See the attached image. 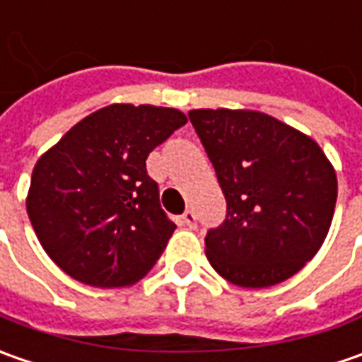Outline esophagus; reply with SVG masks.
I'll return each mask as SVG.
<instances>
[{
  "instance_id": "esophagus-1",
  "label": "esophagus",
  "mask_w": 362,
  "mask_h": 362,
  "mask_svg": "<svg viewBox=\"0 0 362 362\" xmlns=\"http://www.w3.org/2000/svg\"><path fill=\"white\" fill-rule=\"evenodd\" d=\"M179 223L183 226V228H189V230H193L195 226H197V217H195V214L191 211V209H187L183 216L179 217Z\"/></svg>"
}]
</instances>
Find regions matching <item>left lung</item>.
<instances>
[{
	"label": "left lung",
	"mask_w": 362,
	"mask_h": 362,
	"mask_svg": "<svg viewBox=\"0 0 362 362\" xmlns=\"http://www.w3.org/2000/svg\"><path fill=\"white\" fill-rule=\"evenodd\" d=\"M189 119L228 202L205 238L214 270L242 288L280 284L327 240L337 171L313 136L250 108H193Z\"/></svg>",
	"instance_id": "obj_1"
}]
</instances>
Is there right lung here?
<instances>
[{
	"mask_svg": "<svg viewBox=\"0 0 362 362\" xmlns=\"http://www.w3.org/2000/svg\"><path fill=\"white\" fill-rule=\"evenodd\" d=\"M185 122L177 108L117 103L84 117L37 159L25 209L60 270L96 288L145 278L177 228L145 160Z\"/></svg>",
	"mask_w": 362,
	"mask_h": 362,
	"instance_id": "add662e5",
	"label": "right lung"
}]
</instances>
